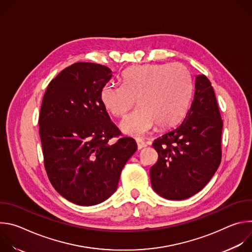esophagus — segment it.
Listing matches in <instances>:
<instances>
[{"instance_id":"esophagus-1","label":"esophagus","mask_w":252,"mask_h":252,"mask_svg":"<svg viewBox=\"0 0 252 252\" xmlns=\"http://www.w3.org/2000/svg\"><path fill=\"white\" fill-rule=\"evenodd\" d=\"M136 145H137V150H138V151L147 147L146 142H145V141H142V140H140V139H136Z\"/></svg>"}]
</instances>
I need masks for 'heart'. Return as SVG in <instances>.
<instances>
[{"label": "heart", "mask_w": 252, "mask_h": 252, "mask_svg": "<svg viewBox=\"0 0 252 252\" xmlns=\"http://www.w3.org/2000/svg\"><path fill=\"white\" fill-rule=\"evenodd\" d=\"M123 85H104L99 99L115 117H124L137 99L138 109L123 120L122 131L133 137L148 134L157 125L169 127L186 116L192 91L188 67L181 63H146L127 68Z\"/></svg>", "instance_id": "heart-1"}]
</instances>
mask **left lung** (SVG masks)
<instances>
[{
    "mask_svg": "<svg viewBox=\"0 0 252 252\" xmlns=\"http://www.w3.org/2000/svg\"><path fill=\"white\" fill-rule=\"evenodd\" d=\"M221 132L213 88L204 75H197L185 120L153 143L158 154L150 170L154 190L170 200L187 199L200 191L220 164Z\"/></svg>",
    "mask_w": 252,
    "mask_h": 252,
    "instance_id": "8db88e82",
    "label": "left lung"
}]
</instances>
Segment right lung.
<instances>
[{
  "label": "right lung",
  "mask_w": 252,
  "mask_h": 252,
  "mask_svg": "<svg viewBox=\"0 0 252 252\" xmlns=\"http://www.w3.org/2000/svg\"><path fill=\"white\" fill-rule=\"evenodd\" d=\"M112 70L76 63L49 84L39 119L45 167L55 189L68 201L91 206L118 189L121 172L135 153L131 137H122L99 99Z\"/></svg>",
  "instance_id": "1"
}]
</instances>
